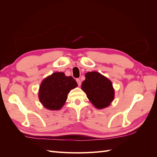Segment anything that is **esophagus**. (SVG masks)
Wrapping results in <instances>:
<instances>
[{
  "instance_id": "34e87169",
  "label": "esophagus",
  "mask_w": 157,
  "mask_h": 157,
  "mask_svg": "<svg viewBox=\"0 0 157 157\" xmlns=\"http://www.w3.org/2000/svg\"><path fill=\"white\" fill-rule=\"evenodd\" d=\"M76 81H77V82H78V86H79L81 85V80H80V79H77Z\"/></svg>"
}]
</instances>
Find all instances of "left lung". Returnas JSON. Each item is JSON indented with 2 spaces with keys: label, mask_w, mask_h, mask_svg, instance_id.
I'll return each instance as SVG.
<instances>
[{
  "label": "left lung",
  "mask_w": 157,
  "mask_h": 157,
  "mask_svg": "<svg viewBox=\"0 0 157 157\" xmlns=\"http://www.w3.org/2000/svg\"><path fill=\"white\" fill-rule=\"evenodd\" d=\"M82 84L89 101L96 109L108 107L115 98V90L111 80L96 71L88 72Z\"/></svg>",
  "instance_id": "8db88e82"
}]
</instances>
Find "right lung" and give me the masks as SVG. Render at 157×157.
<instances>
[{"label": "right lung", "instance_id": "right-lung-1", "mask_svg": "<svg viewBox=\"0 0 157 157\" xmlns=\"http://www.w3.org/2000/svg\"><path fill=\"white\" fill-rule=\"evenodd\" d=\"M78 86L71 76L55 72L43 79L40 86L38 98L44 107L51 111L61 109L67 99V94Z\"/></svg>", "mask_w": 157, "mask_h": 157}]
</instances>
